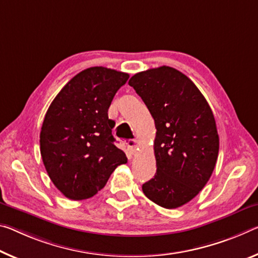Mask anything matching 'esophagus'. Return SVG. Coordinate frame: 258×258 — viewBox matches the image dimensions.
<instances>
[{
    "instance_id": "1",
    "label": "esophagus",
    "mask_w": 258,
    "mask_h": 258,
    "mask_svg": "<svg viewBox=\"0 0 258 258\" xmlns=\"http://www.w3.org/2000/svg\"><path fill=\"white\" fill-rule=\"evenodd\" d=\"M126 145H127V149L130 150V153H131V154H134V153H136V151L138 150L139 141L136 140V139H134V140H130Z\"/></svg>"
}]
</instances>
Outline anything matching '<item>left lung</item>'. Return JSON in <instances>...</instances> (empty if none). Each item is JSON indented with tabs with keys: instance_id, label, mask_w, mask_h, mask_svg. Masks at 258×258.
I'll use <instances>...</instances> for the list:
<instances>
[{
	"instance_id": "1",
	"label": "left lung",
	"mask_w": 258,
	"mask_h": 258,
	"mask_svg": "<svg viewBox=\"0 0 258 258\" xmlns=\"http://www.w3.org/2000/svg\"><path fill=\"white\" fill-rule=\"evenodd\" d=\"M128 85L155 120L157 171L142 185L145 195L166 209L189 202L215 169L219 137L210 105L180 71L161 67L139 72Z\"/></svg>"
}]
</instances>
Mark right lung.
<instances>
[{
    "instance_id": "obj_1",
    "label": "right lung",
    "mask_w": 258,
    "mask_h": 258,
    "mask_svg": "<svg viewBox=\"0 0 258 258\" xmlns=\"http://www.w3.org/2000/svg\"><path fill=\"white\" fill-rule=\"evenodd\" d=\"M130 78L103 67L86 69L60 89L48 108L40 133L44 167L68 199L85 200L105 186L118 165L127 163L114 146L108 109Z\"/></svg>"
}]
</instances>
